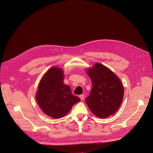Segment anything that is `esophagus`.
<instances>
[{"label":"esophagus","mask_w":153,"mask_h":153,"mask_svg":"<svg viewBox=\"0 0 153 153\" xmlns=\"http://www.w3.org/2000/svg\"><path fill=\"white\" fill-rule=\"evenodd\" d=\"M79 97L80 98V99H81V100H83V99H84V96L83 95H82V94H81V95H80L79 96Z\"/></svg>","instance_id":"34e87169"}]
</instances>
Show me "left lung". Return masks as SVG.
I'll list each match as a JSON object with an SVG mask.
<instances>
[{
	"instance_id": "8db88e82",
	"label": "left lung",
	"mask_w": 153,
	"mask_h": 153,
	"mask_svg": "<svg viewBox=\"0 0 153 153\" xmlns=\"http://www.w3.org/2000/svg\"><path fill=\"white\" fill-rule=\"evenodd\" d=\"M85 70L93 84L90 94L85 100L90 110L99 118L113 115L123 98L124 89L120 79L100 63Z\"/></svg>"
}]
</instances>
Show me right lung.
Returning <instances> with one entry per match:
<instances>
[{"instance_id":"right-lung-1","label":"right lung","mask_w":153,"mask_h":153,"mask_svg":"<svg viewBox=\"0 0 153 153\" xmlns=\"http://www.w3.org/2000/svg\"><path fill=\"white\" fill-rule=\"evenodd\" d=\"M64 72L59 67L49 69L42 77L36 94V101L46 115L59 119L66 116L80 99L71 93L70 86L63 83Z\"/></svg>"}]
</instances>
